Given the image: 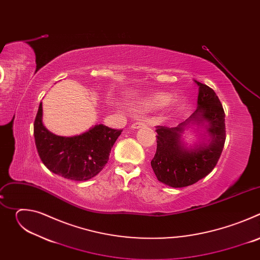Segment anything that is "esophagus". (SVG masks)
<instances>
[{
    "mask_svg": "<svg viewBox=\"0 0 260 260\" xmlns=\"http://www.w3.org/2000/svg\"><path fill=\"white\" fill-rule=\"evenodd\" d=\"M145 125H146V123H145L144 121H138V122L133 123L132 128H133V129H138V128H141V127H143V126H145Z\"/></svg>",
    "mask_w": 260,
    "mask_h": 260,
    "instance_id": "1",
    "label": "esophagus"
}]
</instances>
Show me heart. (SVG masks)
I'll use <instances>...</instances> for the list:
<instances>
[{"mask_svg": "<svg viewBox=\"0 0 260 260\" xmlns=\"http://www.w3.org/2000/svg\"><path fill=\"white\" fill-rule=\"evenodd\" d=\"M168 103V99L167 96L164 95H158L155 96L149 101H146L144 103H142V105L140 106L142 109H151V108H156V107H162L166 106Z\"/></svg>", "mask_w": 260, "mask_h": 260, "instance_id": "1", "label": "heart"}]
</instances>
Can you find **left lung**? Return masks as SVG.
Returning a JSON list of instances; mask_svg holds the SVG:
<instances>
[{
  "instance_id": "obj_1",
  "label": "left lung",
  "mask_w": 260,
  "mask_h": 260,
  "mask_svg": "<svg viewBox=\"0 0 260 260\" xmlns=\"http://www.w3.org/2000/svg\"><path fill=\"white\" fill-rule=\"evenodd\" d=\"M194 81L199 85L196 112L175 127L156 126L157 147L151 167L158 181L174 188L189 186L209 175L220 158L226 139L222 104L211 87ZM189 123H207L206 131L210 136L208 144L188 150L181 143L180 134Z\"/></svg>"
}]
</instances>
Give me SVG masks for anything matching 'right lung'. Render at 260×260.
Instances as JSON below:
<instances>
[{
    "label": "right lung",
    "instance_id": "1",
    "mask_svg": "<svg viewBox=\"0 0 260 260\" xmlns=\"http://www.w3.org/2000/svg\"><path fill=\"white\" fill-rule=\"evenodd\" d=\"M121 132L96 124L78 136H56L43 125L42 103L34 122L35 143L42 162L50 172L74 181L89 180L104 169Z\"/></svg>",
    "mask_w": 260,
    "mask_h": 260
}]
</instances>
